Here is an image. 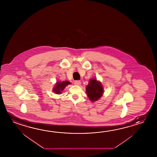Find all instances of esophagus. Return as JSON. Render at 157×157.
Segmentation results:
<instances>
[{
	"label": "esophagus",
	"instance_id": "1",
	"mask_svg": "<svg viewBox=\"0 0 157 157\" xmlns=\"http://www.w3.org/2000/svg\"><path fill=\"white\" fill-rule=\"evenodd\" d=\"M74 84L77 85V86H80V84H81V82H80V81H79V80H76L74 82Z\"/></svg>",
	"mask_w": 157,
	"mask_h": 157
}]
</instances>
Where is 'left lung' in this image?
Segmentation results:
<instances>
[{"label":"left lung","mask_w":157,"mask_h":157,"mask_svg":"<svg viewBox=\"0 0 157 157\" xmlns=\"http://www.w3.org/2000/svg\"><path fill=\"white\" fill-rule=\"evenodd\" d=\"M86 88V95L92 102L99 100L103 94L104 92L102 84L96 78L91 79Z\"/></svg>","instance_id":"1"}]
</instances>
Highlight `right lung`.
<instances>
[{"label":"right lung","mask_w":157,"mask_h":157,"mask_svg":"<svg viewBox=\"0 0 157 157\" xmlns=\"http://www.w3.org/2000/svg\"><path fill=\"white\" fill-rule=\"evenodd\" d=\"M71 84V82L68 80L63 81V82H56V83L55 84L54 86L52 89V90L54 93H56L57 94H60L62 93V92L64 90L65 87Z\"/></svg>","instance_id":"right-lung-1"}]
</instances>
